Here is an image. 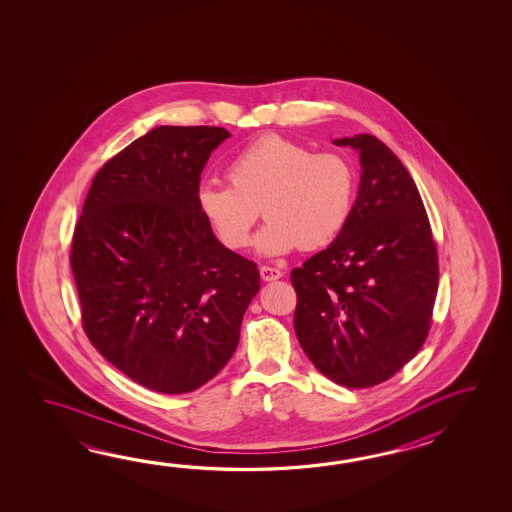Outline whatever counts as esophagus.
I'll list each match as a JSON object with an SVG mask.
<instances>
[{
    "label": "esophagus",
    "instance_id": "34e87169",
    "mask_svg": "<svg viewBox=\"0 0 512 512\" xmlns=\"http://www.w3.org/2000/svg\"><path fill=\"white\" fill-rule=\"evenodd\" d=\"M261 280L265 282H272V280H278L282 278L283 272L278 267H269V265H263L260 267Z\"/></svg>",
    "mask_w": 512,
    "mask_h": 512
}]
</instances>
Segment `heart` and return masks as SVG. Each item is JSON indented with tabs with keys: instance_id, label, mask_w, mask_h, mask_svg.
Listing matches in <instances>:
<instances>
[{
	"instance_id": "heart-1",
	"label": "heart",
	"mask_w": 512,
	"mask_h": 512,
	"mask_svg": "<svg viewBox=\"0 0 512 512\" xmlns=\"http://www.w3.org/2000/svg\"><path fill=\"white\" fill-rule=\"evenodd\" d=\"M227 179L229 185L203 183L196 199L199 214L230 251L251 245L260 214L269 219L258 236L263 254L316 251L337 240L353 210L355 172L348 159L313 153L276 133L232 155Z\"/></svg>"
}]
</instances>
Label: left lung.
Returning <instances> with one entry per match:
<instances>
[{
  "instance_id": "1",
  "label": "left lung",
  "mask_w": 512,
  "mask_h": 512,
  "mask_svg": "<svg viewBox=\"0 0 512 512\" xmlns=\"http://www.w3.org/2000/svg\"><path fill=\"white\" fill-rule=\"evenodd\" d=\"M360 152L348 225L291 272L294 331L305 355L346 388L388 381L414 359L432 326L439 263L412 175L377 137L335 141Z\"/></svg>"
}]
</instances>
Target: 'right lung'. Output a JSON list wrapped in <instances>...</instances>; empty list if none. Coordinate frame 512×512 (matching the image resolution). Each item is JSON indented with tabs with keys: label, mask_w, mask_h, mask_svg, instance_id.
<instances>
[{
	"label": "right lung",
	"mask_w": 512,
	"mask_h": 512,
	"mask_svg": "<svg viewBox=\"0 0 512 512\" xmlns=\"http://www.w3.org/2000/svg\"><path fill=\"white\" fill-rule=\"evenodd\" d=\"M218 126H159L98 170L71 243L82 326L104 359L159 393L194 392L240 342L260 271L197 208Z\"/></svg>",
	"instance_id": "obj_1"
}]
</instances>
